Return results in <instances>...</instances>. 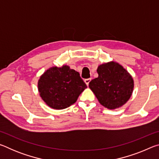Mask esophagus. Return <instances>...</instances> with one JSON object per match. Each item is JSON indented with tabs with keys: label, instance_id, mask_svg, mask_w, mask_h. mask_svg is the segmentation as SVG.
<instances>
[{
	"label": "esophagus",
	"instance_id": "1",
	"mask_svg": "<svg viewBox=\"0 0 159 159\" xmlns=\"http://www.w3.org/2000/svg\"><path fill=\"white\" fill-rule=\"evenodd\" d=\"M90 80H91V79H87L84 80V82L85 83V84L88 86V85H89V83L90 82Z\"/></svg>",
	"mask_w": 159,
	"mask_h": 159
}]
</instances>
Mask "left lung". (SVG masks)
<instances>
[{"instance_id":"obj_1","label":"left lung","mask_w":159,"mask_h":159,"mask_svg":"<svg viewBox=\"0 0 159 159\" xmlns=\"http://www.w3.org/2000/svg\"><path fill=\"white\" fill-rule=\"evenodd\" d=\"M98 77L89 83V88L102 106L109 109L120 108L133 92L134 80L130 73L116 61L98 66Z\"/></svg>"}]
</instances>
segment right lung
Masks as SVG:
<instances>
[{"label":"right lung","mask_w":159,"mask_h":159,"mask_svg":"<svg viewBox=\"0 0 159 159\" xmlns=\"http://www.w3.org/2000/svg\"><path fill=\"white\" fill-rule=\"evenodd\" d=\"M86 88L79 72L68 65L50 67L38 81L40 96L54 109H63L72 105Z\"/></svg>","instance_id":"add662e5"}]
</instances>
